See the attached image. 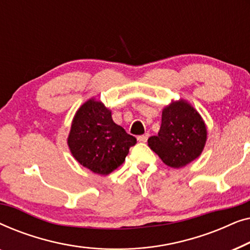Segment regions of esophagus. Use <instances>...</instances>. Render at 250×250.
Wrapping results in <instances>:
<instances>
[{
    "mask_svg": "<svg viewBox=\"0 0 250 250\" xmlns=\"http://www.w3.org/2000/svg\"><path fill=\"white\" fill-rule=\"evenodd\" d=\"M148 138H149V134H148V133H146V134H145V135H140L139 138H138V141L139 142H146V140H148Z\"/></svg>",
    "mask_w": 250,
    "mask_h": 250,
    "instance_id": "esophagus-1",
    "label": "esophagus"
}]
</instances>
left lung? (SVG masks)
Here are the masks:
<instances>
[{
    "instance_id": "1",
    "label": "left lung",
    "mask_w": 250,
    "mask_h": 250,
    "mask_svg": "<svg viewBox=\"0 0 250 250\" xmlns=\"http://www.w3.org/2000/svg\"><path fill=\"white\" fill-rule=\"evenodd\" d=\"M206 141L203 117L189 102L180 99L163 109L158 135L150 136L148 146L167 166L181 168L201 155Z\"/></svg>"
}]
</instances>
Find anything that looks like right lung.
<instances>
[{
    "mask_svg": "<svg viewBox=\"0 0 250 250\" xmlns=\"http://www.w3.org/2000/svg\"><path fill=\"white\" fill-rule=\"evenodd\" d=\"M67 143L81 165L99 175H108L125 162L136 139L112 121L111 110L92 98L75 114Z\"/></svg>",
    "mask_w": 250,
    "mask_h": 250,
    "instance_id": "add662e5",
    "label": "right lung"
}]
</instances>
